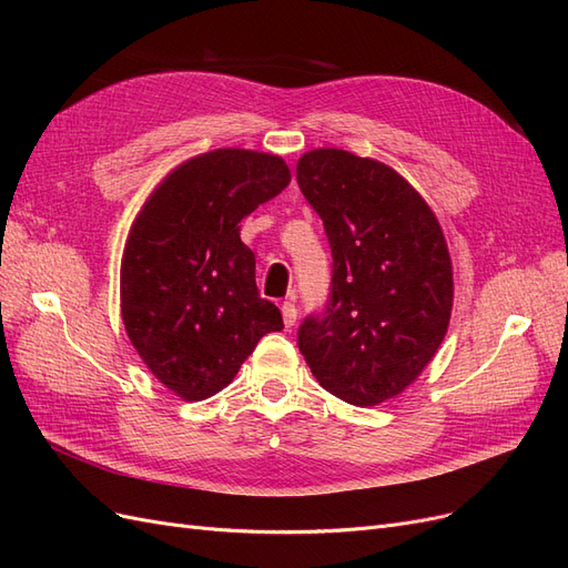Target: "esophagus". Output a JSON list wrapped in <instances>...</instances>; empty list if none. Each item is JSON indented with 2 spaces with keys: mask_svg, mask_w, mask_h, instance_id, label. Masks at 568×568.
<instances>
[{
  "mask_svg": "<svg viewBox=\"0 0 568 568\" xmlns=\"http://www.w3.org/2000/svg\"><path fill=\"white\" fill-rule=\"evenodd\" d=\"M282 317H284V324H286V326H294V324H296L298 311H296L294 301H284V303H282Z\"/></svg>",
  "mask_w": 568,
  "mask_h": 568,
  "instance_id": "esophagus-1",
  "label": "esophagus"
}]
</instances>
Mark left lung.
<instances>
[{
    "label": "left lung",
    "mask_w": 568,
    "mask_h": 568,
    "mask_svg": "<svg viewBox=\"0 0 568 568\" xmlns=\"http://www.w3.org/2000/svg\"><path fill=\"white\" fill-rule=\"evenodd\" d=\"M296 180L332 248L329 298L298 326L322 388L376 405L417 379L448 332L453 265L436 215L388 165L307 151Z\"/></svg>",
    "instance_id": "1"
}]
</instances>
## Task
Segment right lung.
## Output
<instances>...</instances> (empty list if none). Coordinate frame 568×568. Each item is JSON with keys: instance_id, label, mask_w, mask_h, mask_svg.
<instances>
[{"instance_id": "add662e5", "label": "right lung", "mask_w": 568, "mask_h": 568, "mask_svg": "<svg viewBox=\"0 0 568 568\" xmlns=\"http://www.w3.org/2000/svg\"><path fill=\"white\" fill-rule=\"evenodd\" d=\"M291 182L272 153L217 149L175 168L149 196L120 265V311L136 353L184 400L225 388L265 334L284 329L261 298L242 222Z\"/></svg>"}]
</instances>
